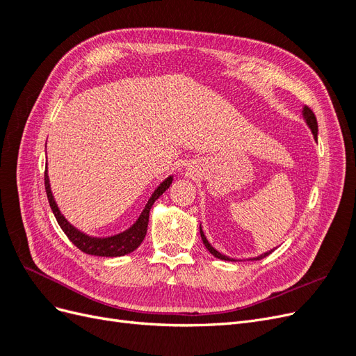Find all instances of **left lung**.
Wrapping results in <instances>:
<instances>
[{"instance_id": "left-lung-1", "label": "left lung", "mask_w": 356, "mask_h": 356, "mask_svg": "<svg viewBox=\"0 0 356 356\" xmlns=\"http://www.w3.org/2000/svg\"><path fill=\"white\" fill-rule=\"evenodd\" d=\"M303 115H305V118H306V123L309 124V127L312 129V134H314V136H315V139H318V122H316V117H315V114H314V111H312L309 106H305L303 108ZM200 236H202V241H203V245L207 246V250L213 255V257H217V258H220V260H227V261H234L233 258H229V257H225V255H222V254H220L217 250H215V248H212L211 246V243L208 242V239H207V236L203 234V230H202V227H200ZM273 251V250H272ZM272 251H268V252H264V254H261L260 257H257V258H254V260H261V258H264V257H267L268 254H272Z\"/></svg>"}]
</instances>
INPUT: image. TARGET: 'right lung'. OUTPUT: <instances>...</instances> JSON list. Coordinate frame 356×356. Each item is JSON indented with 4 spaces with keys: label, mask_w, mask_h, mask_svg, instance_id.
I'll return each mask as SVG.
<instances>
[{
    "label": "right lung",
    "mask_w": 356,
    "mask_h": 356,
    "mask_svg": "<svg viewBox=\"0 0 356 356\" xmlns=\"http://www.w3.org/2000/svg\"><path fill=\"white\" fill-rule=\"evenodd\" d=\"M172 184V177H168L161 184L156 188L153 193V196L149 197L148 203L145 204V208L143 213L139 215V218L136 222L132 225L131 229H127L123 233H118L115 236H110V238H92V236H88L81 233L71 225L65 217L60 213L58 204L53 199L51 190H50V182H49V175H47V169L44 172V186H46V193H47V199L50 203V208L55 213L56 221L60 225V229L63 230L68 236V239L79 248L80 251L90 254V255H98V257H122L129 252L135 251L136 248L141 245L144 241L145 234H147V227H148V217H149V209H152L153 203L163 195V193L169 188Z\"/></svg>",
    "instance_id": "add662e5"
}]
</instances>
